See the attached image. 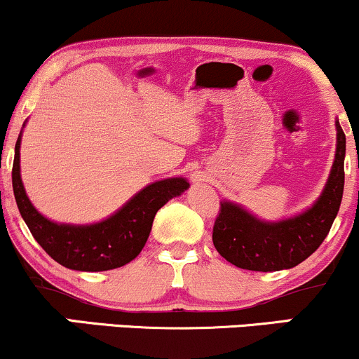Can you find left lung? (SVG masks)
Here are the masks:
<instances>
[{"instance_id": "obj_1", "label": "left lung", "mask_w": 359, "mask_h": 359, "mask_svg": "<svg viewBox=\"0 0 359 359\" xmlns=\"http://www.w3.org/2000/svg\"><path fill=\"white\" fill-rule=\"evenodd\" d=\"M346 137L336 119V155L327 182L306 211L280 221H263L231 201H222L212 229L217 253L238 269L278 271L294 269L325 240L344 191Z\"/></svg>"}]
</instances>
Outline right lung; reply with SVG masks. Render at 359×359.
Returning <instances> with one entry per match:
<instances>
[{
    "label": "right lung",
    "mask_w": 359,
    "mask_h": 359,
    "mask_svg": "<svg viewBox=\"0 0 359 359\" xmlns=\"http://www.w3.org/2000/svg\"><path fill=\"white\" fill-rule=\"evenodd\" d=\"M22 133L23 131H20L16 140L11 172L16 205L36 243L65 269L104 271L130 263L145 246L156 211L189 189L187 179L184 177L156 180L135 194L106 219L93 224L55 222L36 211L23 187L20 172Z\"/></svg>",
    "instance_id": "1"
}]
</instances>
